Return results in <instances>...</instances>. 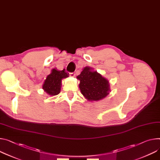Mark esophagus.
<instances>
[{
    "label": "esophagus",
    "instance_id": "obj_1",
    "mask_svg": "<svg viewBox=\"0 0 160 160\" xmlns=\"http://www.w3.org/2000/svg\"><path fill=\"white\" fill-rule=\"evenodd\" d=\"M69 77H75V74L72 73V72H71V73H69Z\"/></svg>",
    "mask_w": 160,
    "mask_h": 160
}]
</instances>
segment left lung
Returning <instances> with one entry per match:
<instances>
[{
    "mask_svg": "<svg viewBox=\"0 0 160 160\" xmlns=\"http://www.w3.org/2000/svg\"><path fill=\"white\" fill-rule=\"evenodd\" d=\"M77 78L81 93L89 101L103 99L110 92L109 81L91 67H85Z\"/></svg>",
    "mask_w": 160,
    "mask_h": 160,
    "instance_id": "1",
    "label": "left lung"
}]
</instances>
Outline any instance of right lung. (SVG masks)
<instances>
[{
    "label": "right lung",
    "instance_id": "1",
    "mask_svg": "<svg viewBox=\"0 0 160 160\" xmlns=\"http://www.w3.org/2000/svg\"><path fill=\"white\" fill-rule=\"evenodd\" d=\"M68 77L69 74L67 73L64 69L59 71L53 68L52 69L50 74L45 80L42 87V89L51 96L59 94L61 92L62 80Z\"/></svg>",
    "mask_w": 160,
    "mask_h": 160
}]
</instances>
